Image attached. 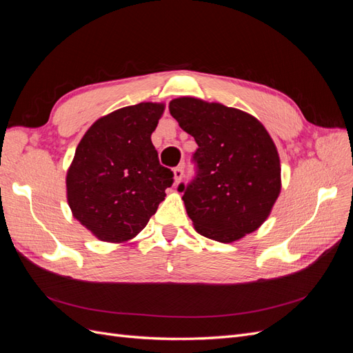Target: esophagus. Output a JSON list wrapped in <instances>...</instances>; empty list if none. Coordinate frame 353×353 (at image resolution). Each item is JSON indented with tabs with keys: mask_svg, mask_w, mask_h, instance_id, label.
Wrapping results in <instances>:
<instances>
[{
	"mask_svg": "<svg viewBox=\"0 0 353 353\" xmlns=\"http://www.w3.org/2000/svg\"><path fill=\"white\" fill-rule=\"evenodd\" d=\"M183 176H184V169L183 166H176L174 169V183L175 184H179L181 181H183Z\"/></svg>",
	"mask_w": 353,
	"mask_h": 353,
	"instance_id": "1",
	"label": "esophagus"
}]
</instances>
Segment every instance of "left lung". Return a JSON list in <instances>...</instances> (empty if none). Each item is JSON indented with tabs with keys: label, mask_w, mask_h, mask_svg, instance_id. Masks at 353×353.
<instances>
[{
	"label": "left lung",
	"mask_w": 353,
	"mask_h": 353,
	"mask_svg": "<svg viewBox=\"0 0 353 353\" xmlns=\"http://www.w3.org/2000/svg\"><path fill=\"white\" fill-rule=\"evenodd\" d=\"M169 112L199 145L197 176L184 191L196 231L232 243L268 219L281 191L280 156L265 126L248 112L178 97Z\"/></svg>",
	"instance_id": "1"
}]
</instances>
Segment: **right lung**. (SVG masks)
Returning <instances> with one entry per match:
<instances>
[{"mask_svg":"<svg viewBox=\"0 0 353 353\" xmlns=\"http://www.w3.org/2000/svg\"><path fill=\"white\" fill-rule=\"evenodd\" d=\"M165 103H138L95 121L83 134L66 174L73 218L94 237L123 244L154 215L172 170L159 163L152 134Z\"/></svg>","mask_w":353,"mask_h":353,"instance_id":"1","label":"right lung"}]
</instances>
